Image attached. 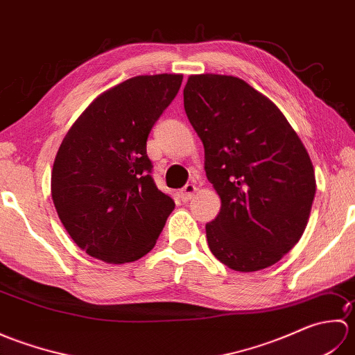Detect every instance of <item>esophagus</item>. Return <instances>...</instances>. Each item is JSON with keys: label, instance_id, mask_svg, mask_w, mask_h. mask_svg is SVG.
<instances>
[{"label": "esophagus", "instance_id": "1", "mask_svg": "<svg viewBox=\"0 0 355 355\" xmlns=\"http://www.w3.org/2000/svg\"><path fill=\"white\" fill-rule=\"evenodd\" d=\"M195 192H197V186L192 183H187L183 189L180 191V198H182V201H189L193 198Z\"/></svg>", "mask_w": 355, "mask_h": 355}]
</instances>
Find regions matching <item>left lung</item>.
Here are the masks:
<instances>
[{"label": "left lung", "instance_id": "left-lung-1", "mask_svg": "<svg viewBox=\"0 0 355 355\" xmlns=\"http://www.w3.org/2000/svg\"><path fill=\"white\" fill-rule=\"evenodd\" d=\"M183 94L221 198L220 214L206 224L210 252L235 271L273 266L297 244L311 212L315 177L304 143L243 79L197 74Z\"/></svg>", "mask_w": 355, "mask_h": 355}]
</instances>
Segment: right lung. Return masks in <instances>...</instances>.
Masks as SVG:
<instances>
[{
    "instance_id": "1",
    "label": "right lung",
    "mask_w": 355,
    "mask_h": 355,
    "mask_svg": "<svg viewBox=\"0 0 355 355\" xmlns=\"http://www.w3.org/2000/svg\"><path fill=\"white\" fill-rule=\"evenodd\" d=\"M182 80L155 74L122 82L96 97L59 146L53 202L74 243L96 259H140L175 207L150 175L146 140Z\"/></svg>"
}]
</instances>
